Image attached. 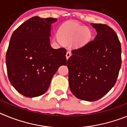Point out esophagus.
<instances>
[{
	"instance_id": "obj_1",
	"label": "esophagus",
	"mask_w": 127,
	"mask_h": 127,
	"mask_svg": "<svg viewBox=\"0 0 127 127\" xmlns=\"http://www.w3.org/2000/svg\"><path fill=\"white\" fill-rule=\"evenodd\" d=\"M71 55H72V53H71V52H70V51H67V53H66V58H67V60H68L69 57L71 56Z\"/></svg>"
}]
</instances>
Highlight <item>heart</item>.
Instances as JSON below:
<instances>
[{
    "instance_id": "heart-1",
    "label": "heart",
    "mask_w": 127,
    "mask_h": 127,
    "mask_svg": "<svg viewBox=\"0 0 127 127\" xmlns=\"http://www.w3.org/2000/svg\"><path fill=\"white\" fill-rule=\"evenodd\" d=\"M58 35L64 42L70 43L74 41L75 45L77 47L86 45L92 37L89 29L76 23L62 26L58 30Z\"/></svg>"
}]
</instances>
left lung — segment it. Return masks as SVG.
<instances>
[{
  "mask_svg": "<svg viewBox=\"0 0 127 127\" xmlns=\"http://www.w3.org/2000/svg\"><path fill=\"white\" fill-rule=\"evenodd\" d=\"M97 32L93 41L71 51L67 60L69 83L75 97L96 101L116 83L122 65V48L117 34L107 25L91 23Z\"/></svg>",
  "mask_w": 127,
  "mask_h": 127,
  "instance_id": "obj_1",
  "label": "left lung"
}]
</instances>
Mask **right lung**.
<instances>
[{
    "label": "right lung",
    "instance_id": "add662e5",
    "mask_svg": "<svg viewBox=\"0 0 127 127\" xmlns=\"http://www.w3.org/2000/svg\"><path fill=\"white\" fill-rule=\"evenodd\" d=\"M57 19L34 16L16 29L11 35L5 63L8 78L16 90L27 97L45 94L53 76L66 65V50L50 45L51 25Z\"/></svg>",
    "mask_w": 127,
    "mask_h": 127
}]
</instances>
